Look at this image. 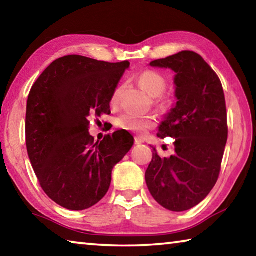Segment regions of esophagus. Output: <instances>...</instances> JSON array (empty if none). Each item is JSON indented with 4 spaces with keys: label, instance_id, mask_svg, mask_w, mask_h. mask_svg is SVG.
<instances>
[{
    "label": "esophagus",
    "instance_id": "obj_1",
    "mask_svg": "<svg viewBox=\"0 0 256 256\" xmlns=\"http://www.w3.org/2000/svg\"><path fill=\"white\" fill-rule=\"evenodd\" d=\"M134 142H136V144H144V140L140 136H136L134 138Z\"/></svg>",
    "mask_w": 256,
    "mask_h": 256
}]
</instances>
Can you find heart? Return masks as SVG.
<instances>
[{
	"label": "heart",
	"mask_w": 256,
	"mask_h": 256,
	"mask_svg": "<svg viewBox=\"0 0 256 256\" xmlns=\"http://www.w3.org/2000/svg\"><path fill=\"white\" fill-rule=\"evenodd\" d=\"M136 82L144 92H148L151 97H154V100L157 105L164 108H168L172 105V102H174L172 98L164 94V90L167 88V80L162 73L154 70H146L136 76ZM122 92V86L115 89L112 96V104L118 102ZM115 124L120 130L142 134L156 126L157 118L154 115L138 116L132 114V112H123L116 118Z\"/></svg>",
	"instance_id": "heart-1"
}]
</instances>
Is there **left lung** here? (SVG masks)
<instances>
[{
  "label": "left lung",
  "instance_id": "8db88e82",
  "mask_svg": "<svg viewBox=\"0 0 256 256\" xmlns=\"http://www.w3.org/2000/svg\"><path fill=\"white\" fill-rule=\"evenodd\" d=\"M150 66L176 72L178 102L157 134L160 138H175V154L162 158L154 149L146 182L160 206L170 211H185L204 200L222 170L228 138L222 84L196 52H180L154 60Z\"/></svg>",
  "mask_w": 256,
  "mask_h": 256
}]
</instances>
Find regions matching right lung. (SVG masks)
<instances>
[{"label": "right lung", "mask_w": 256, "mask_h": 256, "mask_svg": "<svg viewBox=\"0 0 256 256\" xmlns=\"http://www.w3.org/2000/svg\"><path fill=\"white\" fill-rule=\"evenodd\" d=\"M128 60L108 63L81 55L55 60L30 90L26 144L38 182L58 206L86 210L106 196L112 170L133 146L120 130L94 144L90 118L110 114L112 96Z\"/></svg>", "instance_id": "1"}]
</instances>
